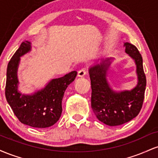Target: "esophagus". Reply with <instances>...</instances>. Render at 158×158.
<instances>
[{
	"label": "esophagus",
	"mask_w": 158,
	"mask_h": 158,
	"mask_svg": "<svg viewBox=\"0 0 158 158\" xmlns=\"http://www.w3.org/2000/svg\"><path fill=\"white\" fill-rule=\"evenodd\" d=\"M86 73H87L86 69H85V68L81 69L80 70H79V71H78V77H85V75H86Z\"/></svg>",
	"instance_id": "esophagus-1"
}]
</instances>
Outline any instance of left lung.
<instances>
[{
	"label": "left lung",
	"instance_id": "1",
	"mask_svg": "<svg viewBox=\"0 0 158 158\" xmlns=\"http://www.w3.org/2000/svg\"><path fill=\"white\" fill-rule=\"evenodd\" d=\"M126 52L135 60L137 67V85L131 90L114 91L107 81V72L111 59L90 67L91 107L99 121L110 126H117L129 122L137 117L142 108L146 86L143 58L135 45L126 42Z\"/></svg>",
	"mask_w": 158,
	"mask_h": 158
}]
</instances>
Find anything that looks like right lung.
Masks as SVG:
<instances>
[{"label":"right lung","mask_w":158,"mask_h":158,"mask_svg":"<svg viewBox=\"0 0 158 158\" xmlns=\"http://www.w3.org/2000/svg\"><path fill=\"white\" fill-rule=\"evenodd\" d=\"M30 50L31 43L27 41L22 42L9 61L5 95L7 102L21 123L34 128H48L60 118L64 91L74 81L77 72L72 71L64 77L52 79L43 89L32 94L20 93L17 77L20 57Z\"/></svg>","instance_id":"obj_1"}]
</instances>
